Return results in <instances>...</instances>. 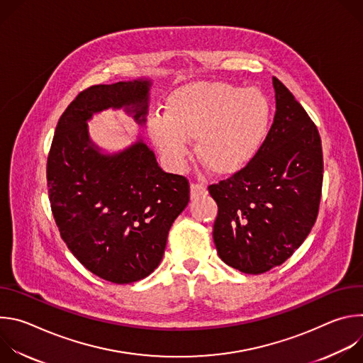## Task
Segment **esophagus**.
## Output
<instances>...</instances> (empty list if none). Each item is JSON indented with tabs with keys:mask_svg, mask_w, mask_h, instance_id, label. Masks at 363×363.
<instances>
[{
	"mask_svg": "<svg viewBox=\"0 0 363 363\" xmlns=\"http://www.w3.org/2000/svg\"><path fill=\"white\" fill-rule=\"evenodd\" d=\"M206 194V186L203 184H196V182H192L191 184V198H198L201 195H205Z\"/></svg>",
	"mask_w": 363,
	"mask_h": 363,
	"instance_id": "1",
	"label": "esophagus"
}]
</instances>
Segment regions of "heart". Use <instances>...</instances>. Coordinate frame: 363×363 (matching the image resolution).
<instances>
[{
    "mask_svg": "<svg viewBox=\"0 0 363 363\" xmlns=\"http://www.w3.org/2000/svg\"><path fill=\"white\" fill-rule=\"evenodd\" d=\"M272 118V101L262 89L205 82L177 90L164 116L149 119L147 133L175 169L186 165L189 142L198 139L199 161L214 174L231 175L260 150Z\"/></svg>",
    "mask_w": 363,
    "mask_h": 363,
    "instance_id": "heart-1",
    "label": "heart"
}]
</instances>
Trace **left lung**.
Returning <instances> with one entry per match:
<instances>
[{
    "label": "left lung",
    "instance_id": "left-lung-1",
    "mask_svg": "<svg viewBox=\"0 0 363 363\" xmlns=\"http://www.w3.org/2000/svg\"><path fill=\"white\" fill-rule=\"evenodd\" d=\"M276 115L252 161L208 186L218 205L214 242L245 274L283 264L315 225L323 184L322 140L291 91L273 77Z\"/></svg>",
    "mask_w": 363,
    "mask_h": 363
}]
</instances>
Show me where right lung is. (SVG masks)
<instances>
[{
  "label": "right lung",
  "mask_w": 363,
  "mask_h": 363,
  "mask_svg": "<svg viewBox=\"0 0 363 363\" xmlns=\"http://www.w3.org/2000/svg\"><path fill=\"white\" fill-rule=\"evenodd\" d=\"M149 79L96 84L77 94L59 119L47 160V188L60 235L97 277L129 284L164 257L169 228L189 201V182L164 172L139 139L106 155L90 140L87 121L125 108L145 123Z\"/></svg>",
  "instance_id": "right-lung-1"
}]
</instances>
